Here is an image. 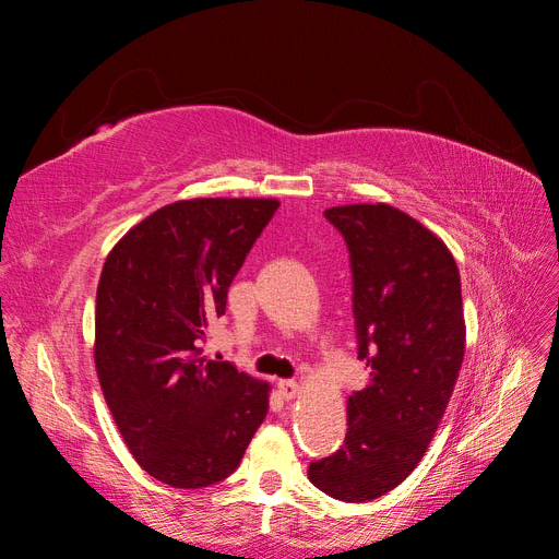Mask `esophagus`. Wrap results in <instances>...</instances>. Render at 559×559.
<instances>
[{"mask_svg": "<svg viewBox=\"0 0 559 559\" xmlns=\"http://www.w3.org/2000/svg\"><path fill=\"white\" fill-rule=\"evenodd\" d=\"M277 389H280L282 399H286V401L296 399V396H298V392H300L298 382H294V380H280V382H277Z\"/></svg>", "mask_w": 559, "mask_h": 559, "instance_id": "obj_1", "label": "esophagus"}]
</instances>
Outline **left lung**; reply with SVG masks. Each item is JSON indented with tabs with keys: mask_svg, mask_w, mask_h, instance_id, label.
Masks as SVG:
<instances>
[{
	"mask_svg": "<svg viewBox=\"0 0 559 559\" xmlns=\"http://www.w3.org/2000/svg\"><path fill=\"white\" fill-rule=\"evenodd\" d=\"M324 216L349 251L357 354L370 380L347 399L345 443L312 462L308 478L361 503L411 476L443 419L464 361L462 282L443 240L396 207Z\"/></svg>",
	"mask_w": 559,
	"mask_h": 559,
	"instance_id": "8db88e82",
	"label": "left lung"
}]
</instances>
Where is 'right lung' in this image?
<instances>
[{
    "label": "right lung",
    "instance_id": "add662e5",
    "mask_svg": "<svg viewBox=\"0 0 559 559\" xmlns=\"http://www.w3.org/2000/svg\"><path fill=\"white\" fill-rule=\"evenodd\" d=\"M277 200L165 205L105 261L95 298V368L126 445L156 480L222 483L267 415V382L202 357L214 317Z\"/></svg>",
    "mask_w": 559,
    "mask_h": 559
}]
</instances>
